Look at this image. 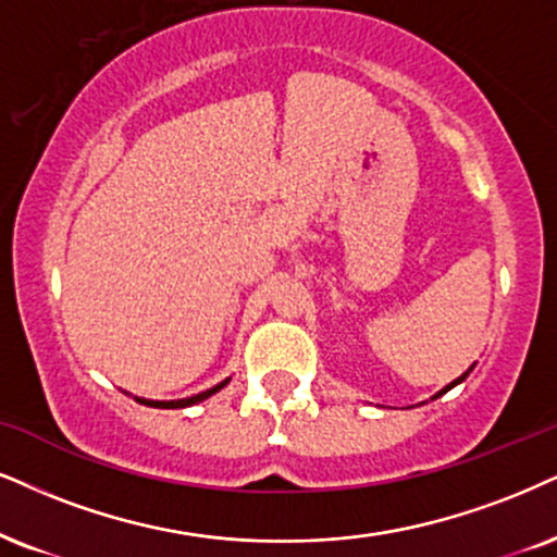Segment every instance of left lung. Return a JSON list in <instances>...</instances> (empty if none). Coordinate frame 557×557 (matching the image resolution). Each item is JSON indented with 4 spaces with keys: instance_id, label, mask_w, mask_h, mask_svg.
<instances>
[{
    "instance_id": "obj_1",
    "label": "left lung",
    "mask_w": 557,
    "mask_h": 557,
    "mask_svg": "<svg viewBox=\"0 0 557 557\" xmlns=\"http://www.w3.org/2000/svg\"><path fill=\"white\" fill-rule=\"evenodd\" d=\"M472 369H475V363H472V367H470V369H468V372H465L462 376H457V380H455V382H449V384H446V387H444V389H438V393H436L434 397H431V400H436V397H442L444 393H449V389H451V387H457V384H459V382H465V380H468V374L472 372Z\"/></svg>"
}]
</instances>
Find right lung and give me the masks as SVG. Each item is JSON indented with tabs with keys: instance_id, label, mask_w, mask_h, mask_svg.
Wrapping results in <instances>:
<instances>
[{
	"instance_id": "add662e5",
	"label": "right lung",
	"mask_w": 557,
	"mask_h": 557,
	"mask_svg": "<svg viewBox=\"0 0 557 557\" xmlns=\"http://www.w3.org/2000/svg\"><path fill=\"white\" fill-rule=\"evenodd\" d=\"M230 380L232 376H226V380H222L219 384H214V387H209V389H203V393H198V395H190V397H181V400H147V397H134L136 403H141V405H152V408H188V405H196V403H203L206 397H211L214 393H219V389L222 387H226V384H230ZM128 395V393H126Z\"/></svg>"
}]
</instances>
